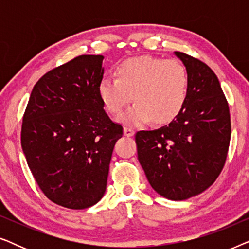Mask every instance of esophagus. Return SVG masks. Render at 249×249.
<instances>
[{"label":"esophagus","instance_id":"obj_1","mask_svg":"<svg viewBox=\"0 0 249 249\" xmlns=\"http://www.w3.org/2000/svg\"><path fill=\"white\" fill-rule=\"evenodd\" d=\"M124 136H127V137H131V136H134L135 131L132 130L131 128L124 127Z\"/></svg>","mask_w":249,"mask_h":249}]
</instances>
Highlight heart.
<instances>
[{"label": "heart", "instance_id": "1", "mask_svg": "<svg viewBox=\"0 0 249 249\" xmlns=\"http://www.w3.org/2000/svg\"><path fill=\"white\" fill-rule=\"evenodd\" d=\"M115 79L104 77L98 95L105 110L119 117L132 100L135 105L121 118L128 125H139L152 119L165 124L178 117L188 97L189 77L177 60L138 56L115 68Z\"/></svg>", "mask_w": 249, "mask_h": 249}]
</instances>
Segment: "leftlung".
Here are the masks:
<instances>
[{
	"label": "left lung",
	"mask_w": 249,
	"mask_h": 249,
	"mask_svg": "<svg viewBox=\"0 0 249 249\" xmlns=\"http://www.w3.org/2000/svg\"><path fill=\"white\" fill-rule=\"evenodd\" d=\"M189 77L188 97L169 125L136 134L138 161L160 195L183 200L215 181L230 144L229 105L213 70L198 59L175 52Z\"/></svg>",
	"instance_id": "1"
}]
</instances>
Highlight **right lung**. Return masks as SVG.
<instances>
[{
    "label": "right lung",
    "instance_id": "obj_1",
    "mask_svg": "<svg viewBox=\"0 0 249 249\" xmlns=\"http://www.w3.org/2000/svg\"><path fill=\"white\" fill-rule=\"evenodd\" d=\"M103 55H80L37 81L21 127V147L37 185L53 203L83 210L107 189L112 152L122 127L98 95Z\"/></svg>",
    "mask_w": 249,
    "mask_h": 249
}]
</instances>
